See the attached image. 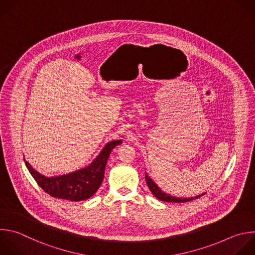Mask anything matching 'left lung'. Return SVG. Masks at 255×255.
<instances>
[{
	"label": "left lung",
	"mask_w": 255,
	"mask_h": 255,
	"mask_svg": "<svg viewBox=\"0 0 255 255\" xmlns=\"http://www.w3.org/2000/svg\"><path fill=\"white\" fill-rule=\"evenodd\" d=\"M145 180H146V183H147V185H148V187H149L150 191L152 192V194H153L157 199H159V200H161V201H165V202H176V203H182V202L191 201V200H193V199H197V198L201 197L202 195H204V194H201V195L195 196L194 198H193V197H191V198H179V197H173V196H171V195L166 194V193H164L163 191H161V190L159 189V187H158V186L153 182V180H152V179H150V178L147 176V174L145 175Z\"/></svg>",
	"instance_id": "obj_1"
}]
</instances>
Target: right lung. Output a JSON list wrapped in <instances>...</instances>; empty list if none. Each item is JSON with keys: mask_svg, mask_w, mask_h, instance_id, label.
I'll list each match as a JSON object with an SVG mask.
<instances>
[{"mask_svg": "<svg viewBox=\"0 0 255 255\" xmlns=\"http://www.w3.org/2000/svg\"><path fill=\"white\" fill-rule=\"evenodd\" d=\"M121 143V140L109 142L88 167L67 175L45 177L35 171L27 161L25 163L33 178L46 193L55 198L81 201L90 198L99 189L110 153Z\"/></svg>", "mask_w": 255, "mask_h": 255, "instance_id": "1", "label": "right lung"}]
</instances>
